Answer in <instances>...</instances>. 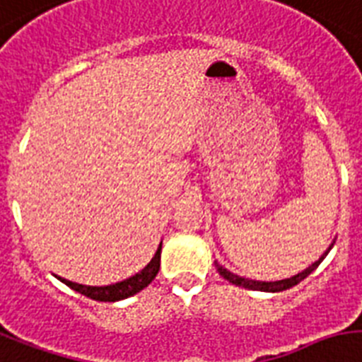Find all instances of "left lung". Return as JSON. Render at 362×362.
Instances as JSON below:
<instances>
[{
  "mask_svg": "<svg viewBox=\"0 0 362 362\" xmlns=\"http://www.w3.org/2000/svg\"><path fill=\"white\" fill-rule=\"evenodd\" d=\"M331 247H333V245H331ZM331 247L325 251V255H322V257H320V260H316L313 266H308L305 272L298 273V275H293V277H290V279L275 281V283H260V281H249V279H243V277H240V275H234V273H230L228 269H225L221 264H217V262H216V267H217V272H219V275H221L223 279H227L228 283L236 284V286L249 288V290H260V292H283V290H288V288L296 286V284L301 283L305 277H308V275H310V273H313L314 269L320 266V262H322V260L327 257V252L331 251Z\"/></svg>",
  "mask_w": 362,
  "mask_h": 362,
  "instance_id": "obj_1",
  "label": "left lung"
}]
</instances>
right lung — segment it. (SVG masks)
<instances>
[{
	"label": "right lung",
	"mask_w": 362,
	"mask_h": 362,
	"mask_svg": "<svg viewBox=\"0 0 362 362\" xmlns=\"http://www.w3.org/2000/svg\"><path fill=\"white\" fill-rule=\"evenodd\" d=\"M160 255H161V243L158 251H156L154 258L151 262L146 264L145 269H141L139 273H135L134 277L126 279L122 283H115L110 286H83V284L70 283L66 279L57 277L61 283H64L66 286H70L76 292L83 293L87 298L95 299V301H120V299H126L134 296V293L141 292L143 288H146L148 284L154 281V277L160 272Z\"/></svg>",
	"instance_id": "add662e5"
}]
</instances>
